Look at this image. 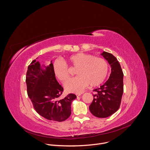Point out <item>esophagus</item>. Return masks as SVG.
I'll return each mask as SVG.
<instances>
[{"label":"esophagus","mask_w":150,"mask_h":150,"mask_svg":"<svg viewBox=\"0 0 150 150\" xmlns=\"http://www.w3.org/2000/svg\"><path fill=\"white\" fill-rule=\"evenodd\" d=\"M81 94H82L81 93H76V96L77 97H79V96H80Z\"/></svg>","instance_id":"34e87169"}]
</instances>
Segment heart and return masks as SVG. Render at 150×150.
Listing matches in <instances>:
<instances>
[{
    "mask_svg": "<svg viewBox=\"0 0 150 150\" xmlns=\"http://www.w3.org/2000/svg\"><path fill=\"white\" fill-rule=\"evenodd\" d=\"M67 62L71 68H77L76 74L78 75L65 84V88L68 92L81 93L89 83L91 87H97L104 81L108 75L109 64L103 58L78 53L69 56ZM53 68L57 79L62 82L68 80L69 69L65 62L56 60L53 64Z\"/></svg>",
    "mask_w": 150,
    "mask_h": 150,
    "instance_id": "obj_1",
    "label": "heart"
}]
</instances>
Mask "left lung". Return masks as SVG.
<instances>
[{"label":"left lung","mask_w":150,"mask_h":150,"mask_svg":"<svg viewBox=\"0 0 150 150\" xmlns=\"http://www.w3.org/2000/svg\"><path fill=\"white\" fill-rule=\"evenodd\" d=\"M101 54L110 64L111 74L103 85L94 90L96 94L89 109L96 117L105 118L115 113L120 108L123 93V74L116 57L106 52Z\"/></svg>","instance_id":"obj_1"}]
</instances>
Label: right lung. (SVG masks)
I'll list each match as a JSON object with an SVG mask.
<instances>
[{"mask_svg":"<svg viewBox=\"0 0 150 150\" xmlns=\"http://www.w3.org/2000/svg\"><path fill=\"white\" fill-rule=\"evenodd\" d=\"M27 94L36 112L46 119L62 122L71 114V103L76 98L69 94L63 99V91L53 72L52 61L49 65L34 60L28 67L26 75Z\"/></svg>","mask_w":150,"mask_h":150,"instance_id":"add662e5","label":"right lung"}]
</instances>
